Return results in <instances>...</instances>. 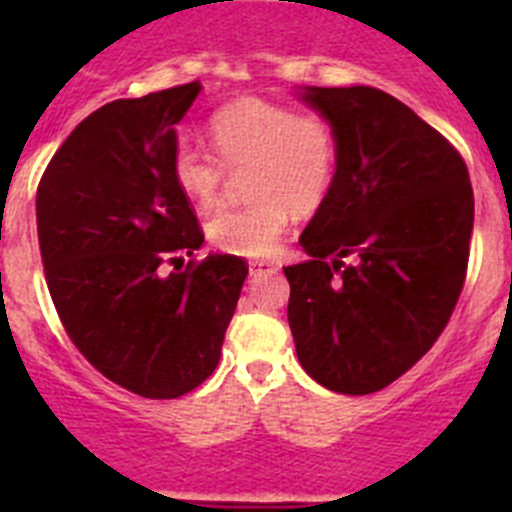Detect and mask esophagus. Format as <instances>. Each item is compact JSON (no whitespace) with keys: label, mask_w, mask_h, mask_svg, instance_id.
<instances>
[{"label":"esophagus","mask_w":512,"mask_h":512,"mask_svg":"<svg viewBox=\"0 0 512 512\" xmlns=\"http://www.w3.org/2000/svg\"><path fill=\"white\" fill-rule=\"evenodd\" d=\"M248 266H251V277H264V274H274V271L279 269L274 261H266V259H256Z\"/></svg>","instance_id":"obj_1"}]
</instances>
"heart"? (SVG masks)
<instances>
[{
    "instance_id": "obj_1",
    "label": "heart",
    "mask_w": 512,
    "mask_h": 512,
    "mask_svg": "<svg viewBox=\"0 0 512 512\" xmlns=\"http://www.w3.org/2000/svg\"><path fill=\"white\" fill-rule=\"evenodd\" d=\"M212 152L176 143L169 156L174 187L200 210L223 194L228 174L243 175L251 200L217 212L207 235L220 251L261 259L277 251L297 215H312L333 192L341 164L336 122L323 112H297L292 104L241 97L217 107L207 120Z\"/></svg>"
}]
</instances>
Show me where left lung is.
Here are the masks:
<instances>
[{"label":"left lung","instance_id":"8db88e82","mask_svg":"<svg viewBox=\"0 0 512 512\" xmlns=\"http://www.w3.org/2000/svg\"><path fill=\"white\" fill-rule=\"evenodd\" d=\"M336 122L341 164L284 266L302 369L341 395H372L418 364L449 323L469 264L474 194L461 153L374 87H310Z\"/></svg>","mask_w":512,"mask_h":512}]
</instances>
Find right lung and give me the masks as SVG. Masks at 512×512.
Wrapping results in <instances>:
<instances>
[{"label": "right lung", "instance_id": "right-lung-1", "mask_svg": "<svg viewBox=\"0 0 512 512\" xmlns=\"http://www.w3.org/2000/svg\"><path fill=\"white\" fill-rule=\"evenodd\" d=\"M197 94L189 81L99 107L45 166L35 200L63 330L99 374L148 400L187 395L215 372L248 274L233 253L182 259L205 233L169 156Z\"/></svg>", "mask_w": 512, "mask_h": 512}]
</instances>
